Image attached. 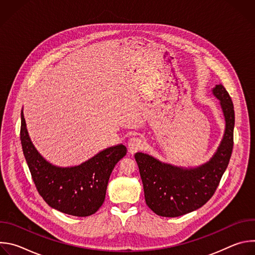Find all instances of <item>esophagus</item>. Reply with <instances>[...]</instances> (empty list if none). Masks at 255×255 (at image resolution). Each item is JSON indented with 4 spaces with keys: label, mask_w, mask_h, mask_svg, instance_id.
Returning a JSON list of instances; mask_svg holds the SVG:
<instances>
[{
    "label": "esophagus",
    "mask_w": 255,
    "mask_h": 255,
    "mask_svg": "<svg viewBox=\"0 0 255 255\" xmlns=\"http://www.w3.org/2000/svg\"><path fill=\"white\" fill-rule=\"evenodd\" d=\"M143 147V141L140 137H132L128 141V149L131 154H134Z\"/></svg>",
    "instance_id": "obj_1"
}]
</instances>
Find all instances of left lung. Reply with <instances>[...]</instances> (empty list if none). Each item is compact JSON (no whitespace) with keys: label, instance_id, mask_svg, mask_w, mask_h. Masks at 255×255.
Returning <instances> with one entry per match:
<instances>
[{"label":"left lung","instance_id":"8db88e82","mask_svg":"<svg viewBox=\"0 0 255 255\" xmlns=\"http://www.w3.org/2000/svg\"><path fill=\"white\" fill-rule=\"evenodd\" d=\"M225 118L223 139L212 158L197 167L164 163L142 152L135 154L146 205L158 216L178 217L204 206L214 195L233 149L235 114L232 100L220 84L213 89Z\"/></svg>","mask_w":255,"mask_h":255}]
</instances>
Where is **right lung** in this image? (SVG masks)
I'll return each instance as SVG.
<instances>
[{
	"label": "right lung",
	"mask_w": 255,
	"mask_h": 255,
	"mask_svg": "<svg viewBox=\"0 0 255 255\" xmlns=\"http://www.w3.org/2000/svg\"><path fill=\"white\" fill-rule=\"evenodd\" d=\"M20 139L36 189L53 209L67 215L87 217L103 205L109 178L116 163L127 153L123 144L104 149L80 165L59 167L45 160L29 137L23 110Z\"/></svg>",
	"instance_id": "right-lung-1"
}]
</instances>
